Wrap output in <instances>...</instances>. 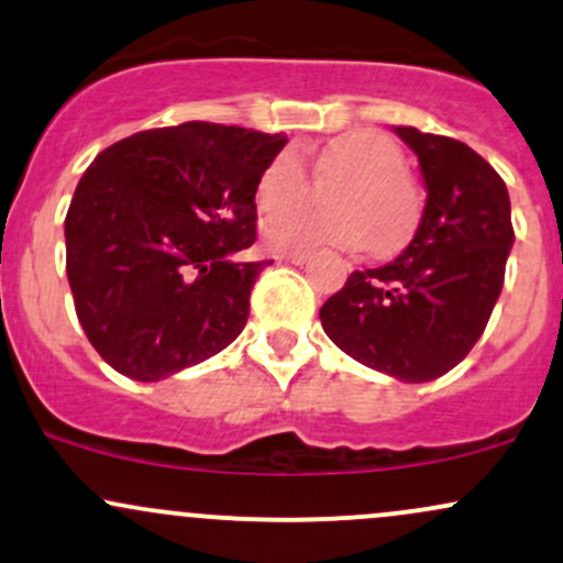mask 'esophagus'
Masks as SVG:
<instances>
[{
    "mask_svg": "<svg viewBox=\"0 0 563 563\" xmlns=\"http://www.w3.org/2000/svg\"><path fill=\"white\" fill-rule=\"evenodd\" d=\"M307 253L305 251H291V253H280V262L286 264H305L307 262Z\"/></svg>",
    "mask_w": 563,
    "mask_h": 563,
    "instance_id": "34e87169",
    "label": "esophagus"
}]
</instances>
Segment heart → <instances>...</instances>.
<instances>
[{"mask_svg": "<svg viewBox=\"0 0 563 563\" xmlns=\"http://www.w3.org/2000/svg\"><path fill=\"white\" fill-rule=\"evenodd\" d=\"M404 150L382 131L355 128L331 139L314 154V176L323 184L333 211H291L307 195V168L296 150H280L256 178V208L264 216V240L275 251H307L342 245L374 253L398 251L422 216L413 181L404 173Z\"/></svg>", "mask_w": 563, "mask_h": 563, "instance_id": "b5f03b06", "label": "heart"}]
</instances>
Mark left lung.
<instances>
[{
	"label": "left lung",
	"instance_id": "obj_1",
	"mask_svg": "<svg viewBox=\"0 0 563 563\" xmlns=\"http://www.w3.org/2000/svg\"><path fill=\"white\" fill-rule=\"evenodd\" d=\"M419 159L428 202L390 264L352 272L320 307L339 350L400 382L452 372L489 323L512 245L499 173L462 141L395 128Z\"/></svg>",
	"mask_w": 563,
	"mask_h": 563
}]
</instances>
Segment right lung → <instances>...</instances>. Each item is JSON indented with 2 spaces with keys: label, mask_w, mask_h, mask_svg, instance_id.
Masks as SVG:
<instances>
[{
  "label": "right lung",
  "mask_w": 563,
  "mask_h": 563,
  "mask_svg": "<svg viewBox=\"0 0 563 563\" xmlns=\"http://www.w3.org/2000/svg\"><path fill=\"white\" fill-rule=\"evenodd\" d=\"M286 141L184 122L92 159L66 213V275L79 325L114 372L157 382L240 336L267 267L245 258L256 178Z\"/></svg>",
  "instance_id": "right-lung-1"
}]
</instances>
